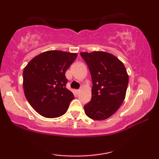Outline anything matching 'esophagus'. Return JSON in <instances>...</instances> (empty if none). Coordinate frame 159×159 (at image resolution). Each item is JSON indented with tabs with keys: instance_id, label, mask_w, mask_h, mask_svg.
Here are the masks:
<instances>
[{
	"instance_id": "1",
	"label": "esophagus",
	"mask_w": 159,
	"mask_h": 159,
	"mask_svg": "<svg viewBox=\"0 0 159 159\" xmlns=\"http://www.w3.org/2000/svg\"><path fill=\"white\" fill-rule=\"evenodd\" d=\"M75 92H76V93H77V94H78V93H80V89H78V90H75Z\"/></svg>"
}]
</instances>
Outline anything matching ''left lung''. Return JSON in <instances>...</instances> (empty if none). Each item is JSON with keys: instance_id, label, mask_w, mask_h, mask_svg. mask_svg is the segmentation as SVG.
Instances as JSON below:
<instances>
[{"instance_id": "obj_1", "label": "left lung", "mask_w": 159, "mask_h": 159, "mask_svg": "<svg viewBox=\"0 0 159 159\" xmlns=\"http://www.w3.org/2000/svg\"><path fill=\"white\" fill-rule=\"evenodd\" d=\"M92 77V98L84 106L85 114L94 120L112 116L125 100L129 77L123 63L106 52L80 53Z\"/></svg>"}]
</instances>
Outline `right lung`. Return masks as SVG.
I'll list each match as a JSON object with an SVG mask.
<instances>
[{
    "mask_svg": "<svg viewBox=\"0 0 159 159\" xmlns=\"http://www.w3.org/2000/svg\"><path fill=\"white\" fill-rule=\"evenodd\" d=\"M77 56L64 51H46L32 59L24 69L26 98L41 116L56 118L66 112L75 97L66 88L65 72Z\"/></svg>",
    "mask_w": 159,
    "mask_h": 159,
    "instance_id": "right-lung-1",
    "label": "right lung"
}]
</instances>
